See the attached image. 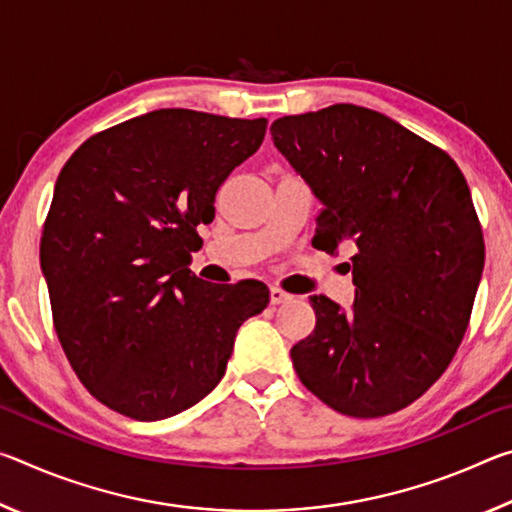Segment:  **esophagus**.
Segmentation results:
<instances>
[{"mask_svg": "<svg viewBox=\"0 0 512 512\" xmlns=\"http://www.w3.org/2000/svg\"><path fill=\"white\" fill-rule=\"evenodd\" d=\"M291 296L280 287H271V305H282V302H289Z\"/></svg>", "mask_w": 512, "mask_h": 512, "instance_id": "obj_1", "label": "esophagus"}]
</instances>
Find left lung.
Returning a JSON list of instances; mask_svg holds the SVG:
<instances>
[{
  "mask_svg": "<svg viewBox=\"0 0 512 512\" xmlns=\"http://www.w3.org/2000/svg\"><path fill=\"white\" fill-rule=\"evenodd\" d=\"M273 144L323 203L314 244L354 250L350 311L311 296L291 348L318 400L352 418L409 406L447 370L470 323L483 235L461 169L377 110L336 103L275 119Z\"/></svg>",
  "mask_w": 512,
  "mask_h": 512,
  "instance_id": "left-lung-1",
  "label": "left lung"
}]
</instances>
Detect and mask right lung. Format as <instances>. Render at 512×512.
Segmentation results:
<instances>
[{"mask_svg":"<svg viewBox=\"0 0 512 512\" xmlns=\"http://www.w3.org/2000/svg\"><path fill=\"white\" fill-rule=\"evenodd\" d=\"M266 135V119L162 108L90 137L54 187L40 264L60 345L83 386L140 422L212 393L266 284L189 271L214 196Z\"/></svg>","mask_w":512,"mask_h":512,"instance_id":"obj_1","label":"right lung"}]
</instances>
